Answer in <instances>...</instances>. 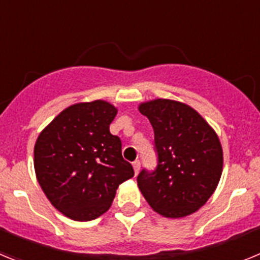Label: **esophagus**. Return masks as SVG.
Returning <instances> with one entry per match:
<instances>
[{"mask_svg":"<svg viewBox=\"0 0 260 260\" xmlns=\"http://www.w3.org/2000/svg\"><path fill=\"white\" fill-rule=\"evenodd\" d=\"M133 168H134L135 176H137L138 172H139V169H141V161H139V160H135V161L133 162Z\"/></svg>","mask_w":260,"mask_h":260,"instance_id":"34e87169","label":"esophagus"}]
</instances>
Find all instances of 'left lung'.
I'll return each mask as SVG.
<instances>
[{
    "instance_id": "left-lung-1",
    "label": "left lung",
    "mask_w": 260,
    "mask_h": 260,
    "mask_svg": "<svg viewBox=\"0 0 260 260\" xmlns=\"http://www.w3.org/2000/svg\"><path fill=\"white\" fill-rule=\"evenodd\" d=\"M155 132L158 164L142 171L138 186L155 212L181 219L212 197L221 178L222 147L212 126L185 103L153 99L139 104Z\"/></svg>"
}]
</instances>
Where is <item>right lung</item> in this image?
<instances>
[{"instance_id": "add662e5", "label": "right lung", "mask_w": 260, "mask_h": 260, "mask_svg": "<svg viewBox=\"0 0 260 260\" xmlns=\"http://www.w3.org/2000/svg\"><path fill=\"white\" fill-rule=\"evenodd\" d=\"M105 100L63 109L36 139L34 167L48 201L75 221L98 219L112 206L118 186L134 177L121 141L109 132L117 116Z\"/></svg>"}]
</instances>
